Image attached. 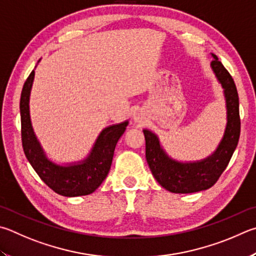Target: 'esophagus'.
Returning a JSON list of instances; mask_svg holds the SVG:
<instances>
[{
  "instance_id": "34e87169",
  "label": "esophagus",
  "mask_w": 256,
  "mask_h": 256,
  "mask_svg": "<svg viewBox=\"0 0 256 256\" xmlns=\"http://www.w3.org/2000/svg\"><path fill=\"white\" fill-rule=\"evenodd\" d=\"M133 118H134V120H136V122H138V123L142 122V116H141L140 113H136V114H134Z\"/></svg>"
}]
</instances>
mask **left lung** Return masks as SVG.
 Listing matches in <instances>:
<instances>
[{"mask_svg": "<svg viewBox=\"0 0 256 256\" xmlns=\"http://www.w3.org/2000/svg\"><path fill=\"white\" fill-rule=\"evenodd\" d=\"M212 70L224 90L227 123L222 141L215 152L205 159L194 162L176 161L162 148L159 138L150 130H143L146 138V158L156 180L174 194H192L212 187L224 172L238 146L240 133V102L235 82L230 72L212 54Z\"/></svg>", "mask_w": 256, "mask_h": 256, "instance_id": "left-lung-1", "label": "left lung"}]
</instances>
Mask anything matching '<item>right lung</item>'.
I'll return each mask as SVG.
<instances>
[{
	"instance_id": "obj_1",
	"label": "right lung",
	"mask_w": 256,
	"mask_h": 256,
	"mask_svg": "<svg viewBox=\"0 0 256 256\" xmlns=\"http://www.w3.org/2000/svg\"><path fill=\"white\" fill-rule=\"evenodd\" d=\"M34 80L32 70L23 85L20 100L22 146L28 161L41 180L62 196L78 197L94 192L108 174L116 143L126 130L128 120L105 128L84 160L64 166L54 164L48 159L31 124L29 100Z\"/></svg>"
}]
</instances>
